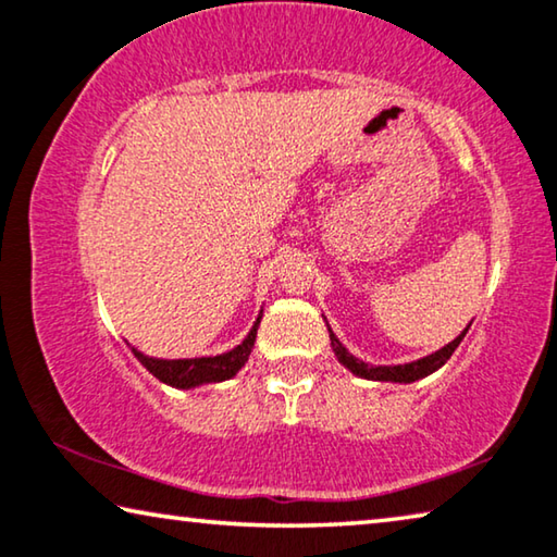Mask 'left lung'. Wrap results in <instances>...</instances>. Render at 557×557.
<instances>
[{"mask_svg": "<svg viewBox=\"0 0 557 557\" xmlns=\"http://www.w3.org/2000/svg\"><path fill=\"white\" fill-rule=\"evenodd\" d=\"M468 329H470V323L463 331H460V336H456L450 344L435 350V354L423 356V358H418V361H410V363H398V366L366 363V361H361V358H356L354 354H350V350L341 344V341L336 338V333H333L331 329H329V336H331V348H333V354H336L338 363L346 366L350 373L358 375V379L388 381V383H413V381L425 379V375L435 373L441 366H446V361L453 356V350H456L460 346V341H463Z\"/></svg>", "mask_w": 557, "mask_h": 557, "instance_id": "8db88e82", "label": "left lung"}]
</instances>
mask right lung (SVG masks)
Returning a JSON list of instances; mask_svg holds the SVG:
<instances>
[{
    "label": "right lung",
    "instance_id": "add662e5",
    "mask_svg": "<svg viewBox=\"0 0 557 557\" xmlns=\"http://www.w3.org/2000/svg\"><path fill=\"white\" fill-rule=\"evenodd\" d=\"M261 315H263V311L259 313V319L253 321L251 331L246 333V338L242 341V344L226 350V354L201 356V358H176V361L149 358L136 348H132V354L151 375H157L161 383H166V386H171V388L189 391V388L207 386V383L228 381V379H234L238 371H242L246 361H249L253 341H256V331H259V323H261Z\"/></svg>",
    "mask_w": 557,
    "mask_h": 557
}]
</instances>
